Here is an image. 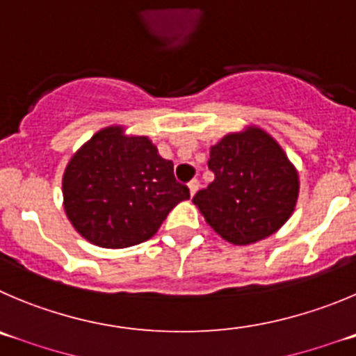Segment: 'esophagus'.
I'll return each mask as SVG.
<instances>
[{
	"mask_svg": "<svg viewBox=\"0 0 356 356\" xmlns=\"http://www.w3.org/2000/svg\"><path fill=\"white\" fill-rule=\"evenodd\" d=\"M188 188H189V195L193 197V195L198 191V188H200V182H198L197 179H193V181H191V182H189V184H188Z\"/></svg>",
	"mask_w": 356,
	"mask_h": 356,
	"instance_id": "esophagus-1",
	"label": "esophagus"
}]
</instances>
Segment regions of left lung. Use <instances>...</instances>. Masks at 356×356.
<instances>
[{"label": "left lung", "mask_w": 356, "mask_h": 356, "mask_svg": "<svg viewBox=\"0 0 356 356\" xmlns=\"http://www.w3.org/2000/svg\"><path fill=\"white\" fill-rule=\"evenodd\" d=\"M214 181L193 197L209 227L234 245L270 237L293 214L298 172L270 133L258 126L211 145Z\"/></svg>", "instance_id": "8db88e82"}]
</instances>
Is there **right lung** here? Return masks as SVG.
Masks as SVG:
<instances>
[{"instance_id":"add662e5","label":"right lung","mask_w":356,"mask_h":356,"mask_svg":"<svg viewBox=\"0 0 356 356\" xmlns=\"http://www.w3.org/2000/svg\"><path fill=\"white\" fill-rule=\"evenodd\" d=\"M189 189L174 177L149 137L124 126L95 133L63 174V207L73 228L91 244L122 249L149 241Z\"/></svg>"}]
</instances>
